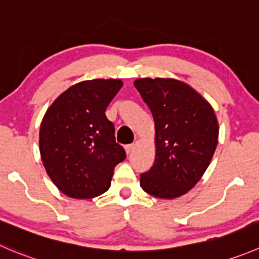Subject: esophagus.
I'll return each mask as SVG.
<instances>
[{
  "mask_svg": "<svg viewBox=\"0 0 259 259\" xmlns=\"http://www.w3.org/2000/svg\"><path fill=\"white\" fill-rule=\"evenodd\" d=\"M134 147H135L134 143H133V144H126V145H125V150H126L127 154H129V153H132V150L134 149Z\"/></svg>",
  "mask_w": 259,
  "mask_h": 259,
  "instance_id": "esophagus-1",
  "label": "esophagus"
}]
</instances>
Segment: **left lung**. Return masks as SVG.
<instances>
[{"instance_id": "8db88e82", "label": "left lung", "mask_w": 259, "mask_h": 259, "mask_svg": "<svg viewBox=\"0 0 259 259\" xmlns=\"http://www.w3.org/2000/svg\"><path fill=\"white\" fill-rule=\"evenodd\" d=\"M135 89L155 124V160L140 186L159 199H176L196 185L209 167L219 138L211 105L175 78H139Z\"/></svg>"}]
</instances>
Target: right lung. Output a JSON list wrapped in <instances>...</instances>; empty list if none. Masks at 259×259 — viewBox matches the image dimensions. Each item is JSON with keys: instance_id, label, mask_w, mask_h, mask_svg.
<instances>
[{"instance_id": "obj_1", "label": "right lung", "mask_w": 259, "mask_h": 259, "mask_svg": "<svg viewBox=\"0 0 259 259\" xmlns=\"http://www.w3.org/2000/svg\"><path fill=\"white\" fill-rule=\"evenodd\" d=\"M122 87L120 79H91L63 92L45 112L39 148L50 180L64 195L92 199L111 185L126 158L105 111Z\"/></svg>"}]
</instances>
